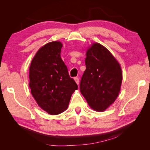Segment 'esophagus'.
<instances>
[{
    "label": "esophagus",
    "instance_id": "1",
    "mask_svg": "<svg viewBox=\"0 0 150 150\" xmlns=\"http://www.w3.org/2000/svg\"><path fill=\"white\" fill-rule=\"evenodd\" d=\"M74 80H75V81L76 83H77V85L79 84V79L78 77H75V78H74Z\"/></svg>",
    "mask_w": 150,
    "mask_h": 150
}]
</instances>
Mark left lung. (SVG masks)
<instances>
[{
	"instance_id": "obj_1",
	"label": "left lung",
	"mask_w": 150,
	"mask_h": 150,
	"mask_svg": "<svg viewBox=\"0 0 150 150\" xmlns=\"http://www.w3.org/2000/svg\"><path fill=\"white\" fill-rule=\"evenodd\" d=\"M86 70L80 91L91 108L104 111L115 102L120 92L122 74L120 65L100 44H93L86 54Z\"/></svg>"
}]
</instances>
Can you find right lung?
<instances>
[{"label":"right lung","mask_w":150,"mask_h":150,"mask_svg":"<svg viewBox=\"0 0 150 150\" xmlns=\"http://www.w3.org/2000/svg\"><path fill=\"white\" fill-rule=\"evenodd\" d=\"M62 44L52 42L38 51L30 67L29 86L38 105L52 115L63 112L78 86L60 56Z\"/></svg>","instance_id":"1"}]
</instances>
